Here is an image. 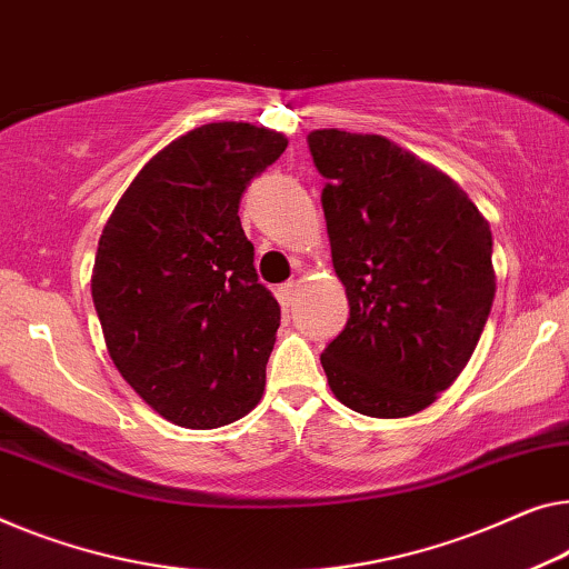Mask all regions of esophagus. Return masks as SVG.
I'll use <instances>...</instances> for the list:
<instances>
[{
	"label": "esophagus",
	"mask_w": 569,
	"mask_h": 569,
	"mask_svg": "<svg viewBox=\"0 0 569 569\" xmlns=\"http://www.w3.org/2000/svg\"><path fill=\"white\" fill-rule=\"evenodd\" d=\"M296 291H299V283L296 281H288L283 286H278V299H281L283 307H293V299H296Z\"/></svg>",
	"instance_id": "34e87169"
}]
</instances>
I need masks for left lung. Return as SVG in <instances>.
<instances>
[{"label":"left lung","mask_w":569,"mask_h":569,"mask_svg":"<svg viewBox=\"0 0 569 569\" xmlns=\"http://www.w3.org/2000/svg\"><path fill=\"white\" fill-rule=\"evenodd\" d=\"M307 142L350 301L321 368L352 411L411 417L455 383L486 327L490 227L452 178L380 134L313 130Z\"/></svg>","instance_id":"1"}]
</instances>
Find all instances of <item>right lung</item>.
Returning a JSON list of instances; mask_svg holds the SVG:
<instances>
[{
    "mask_svg": "<svg viewBox=\"0 0 569 569\" xmlns=\"http://www.w3.org/2000/svg\"><path fill=\"white\" fill-rule=\"evenodd\" d=\"M286 146L266 127L201 124L148 160L99 237L91 299L109 358L181 427L242 419L266 388L281 307L237 209Z\"/></svg>",
    "mask_w": 569,
    "mask_h": 569,
    "instance_id": "right-lung-1",
    "label": "right lung"
}]
</instances>
